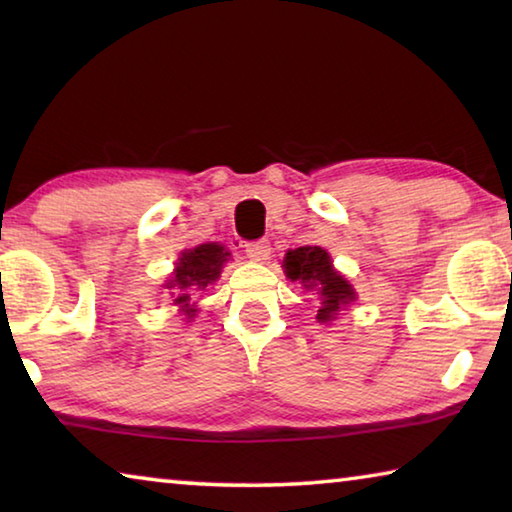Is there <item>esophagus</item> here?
I'll use <instances>...</instances> for the list:
<instances>
[{
  "label": "esophagus",
  "instance_id": "obj_1",
  "mask_svg": "<svg viewBox=\"0 0 512 512\" xmlns=\"http://www.w3.org/2000/svg\"><path fill=\"white\" fill-rule=\"evenodd\" d=\"M246 255L253 259V262H264L271 255V246H268L266 239H257V241H250L246 246Z\"/></svg>",
  "mask_w": 512,
  "mask_h": 512
}]
</instances>
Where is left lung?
Segmentation results:
<instances>
[{
    "instance_id": "left-lung-1",
    "label": "left lung",
    "mask_w": 512,
    "mask_h": 512,
    "mask_svg": "<svg viewBox=\"0 0 512 512\" xmlns=\"http://www.w3.org/2000/svg\"><path fill=\"white\" fill-rule=\"evenodd\" d=\"M284 271L293 282H300L305 289H316L323 300V307L318 309V320L327 323L334 320L336 311L354 300V291L345 280L332 268V259L318 246H302L289 250L284 257Z\"/></svg>"
}]
</instances>
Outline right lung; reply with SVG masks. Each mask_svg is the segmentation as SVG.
I'll list each match as a JSON object with an SVG mask.
<instances>
[{"mask_svg": "<svg viewBox=\"0 0 512 512\" xmlns=\"http://www.w3.org/2000/svg\"><path fill=\"white\" fill-rule=\"evenodd\" d=\"M228 257V250L219 244H201L180 255L173 280L169 282V289H173V305H178L187 316H192L196 311L192 307V298L216 282Z\"/></svg>", "mask_w": 512, "mask_h": 512, "instance_id": "right-lung-1", "label": "right lung"}]
</instances>
